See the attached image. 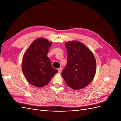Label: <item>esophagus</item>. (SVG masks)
Masks as SVG:
<instances>
[{
  "mask_svg": "<svg viewBox=\"0 0 121 121\" xmlns=\"http://www.w3.org/2000/svg\"><path fill=\"white\" fill-rule=\"evenodd\" d=\"M62 70H63V68H60L59 69H58V73H60Z\"/></svg>",
  "mask_w": 121,
  "mask_h": 121,
  "instance_id": "34e87169",
  "label": "esophagus"
}]
</instances>
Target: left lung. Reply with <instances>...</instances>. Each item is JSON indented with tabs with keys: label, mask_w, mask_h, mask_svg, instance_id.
<instances>
[{
	"label": "left lung",
	"mask_w": 121,
	"mask_h": 121,
	"mask_svg": "<svg viewBox=\"0 0 121 121\" xmlns=\"http://www.w3.org/2000/svg\"><path fill=\"white\" fill-rule=\"evenodd\" d=\"M65 45L68 52L67 65L61 76L71 88L83 89L89 85L95 75V58L91 51L79 41H69Z\"/></svg>",
	"instance_id": "8db88e82"
}]
</instances>
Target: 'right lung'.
Here are the masks:
<instances>
[{"mask_svg":"<svg viewBox=\"0 0 121 121\" xmlns=\"http://www.w3.org/2000/svg\"><path fill=\"white\" fill-rule=\"evenodd\" d=\"M52 43L43 38L33 42L23 58L22 71L27 81L32 85H46L58 72L53 68L47 53Z\"/></svg>","mask_w":121,"mask_h":121,"instance_id":"1","label":"right lung"}]
</instances>
